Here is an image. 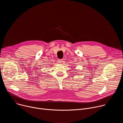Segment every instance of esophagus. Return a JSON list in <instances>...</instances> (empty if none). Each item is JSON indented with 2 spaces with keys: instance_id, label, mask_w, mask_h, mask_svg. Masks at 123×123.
I'll return each instance as SVG.
<instances>
[{
  "instance_id": "1",
  "label": "esophagus",
  "mask_w": 123,
  "mask_h": 123,
  "mask_svg": "<svg viewBox=\"0 0 123 123\" xmlns=\"http://www.w3.org/2000/svg\"><path fill=\"white\" fill-rule=\"evenodd\" d=\"M58 62L59 63H60V64H61L62 62H63V59H59L58 60Z\"/></svg>"
}]
</instances>
